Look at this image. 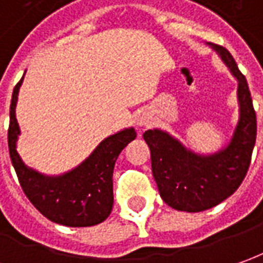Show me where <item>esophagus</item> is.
Returning <instances> with one entry per match:
<instances>
[{"label": "esophagus", "instance_id": "obj_1", "mask_svg": "<svg viewBox=\"0 0 263 263\" xmlns=\"http://www.w3.org/2000/svg\"><path fill=\"white\" fill-rule=\"evenodd\" d=\"M151 124V122H149V119H148V118L146 117H141L139 118V121H138V125L139 126H148V125Z\"/></svg>", "mask_w": 263, "mask_h": 263}]
</instances>
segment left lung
<instances>
[{
	"label": "left lung",
	"mask_w": 263,
	"mask_h": 263,
	"mask_svg": "<svg viewBox=\"0 0 263 263\" xmlns=\"http://www.w3.org/2000/svg\"><path fill=\"white\" fill-rule=\"evenodd\" d=\"M236 76L240 118L228 148L213 155H197L160 129H148L144 139L151 151V167L161 199L176 210L197 213L217 206L236 192L251 165L256 141V112L246 78L223 46L209 43Z\"/></svg>",
	"instance_id": "8db88e82"
}]
</instances>
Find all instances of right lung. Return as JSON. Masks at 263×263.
Listing matches in <instances>:
<instances>
[{
    "label": "right lung",
    "mask_w": 263,
    "mask_h": 263,
    "mask_svg": "<svg viewBox=\"0 0 263 263\" xmlns=\"http://www.w3.org/2000/svg\"><path fill=\"white\" fill-rule=\"evenodd\" d=\"M21 82L12 90L8 126V149L20 185L33 206L49 220L70 226L86 228L102 223L114 206V167L118 155L135 139L134 128L110 135L102 141L92 155L78 168L60 177H44L28 168L15 149L20 134L15 105Z\"/></svg>",
    "instance_id": "1"
}]
</instances>
